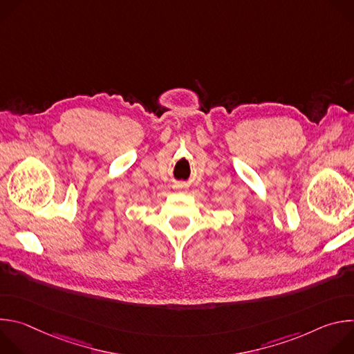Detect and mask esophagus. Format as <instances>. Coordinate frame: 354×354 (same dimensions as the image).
<instances>
[{"instance_id":"1","label":"esophagus","mask_w":354,"mask_h":354,"mask_svg":"<svg viewBox=\"0 0 354 354\" xmlns=\"http://www.w3.org/2000/svg\"><path fill=\"white\" fill-rule=\"evenodd\" d=\"M179 187H183V185H179Z\"/></svg>"}]
</instances>
